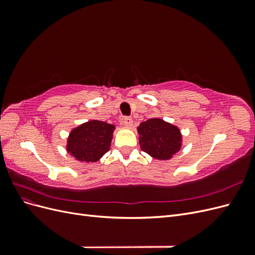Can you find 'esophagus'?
<instances>
[{"label": "esophagus", "mask_w": 255, "mask_h": 255, "mask_svg": "<svg viewBox=\"0 0 255 255\" xmlns=\"http://www.w3.org/2000/svg\"><path fill=\"white\" fill-rule=\"evenodd\" d=\"M123 123H125V126H127V127H132V125H133L132 117H125L123 118Z\"/></svg>", "instance_id": "obj_1"}]
</instances>
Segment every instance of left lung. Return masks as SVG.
<instances>
[{
  "label": "left lung",
  "mask_w": 255,
  "mask_h": 255,
  "mask_svg": "<svg viewBox=\"0 0 255 255\" xmlns=\"http://www.w3.org/2000/svg\"><path fill=\"white\" fill-rule=\"evenodd\" d=\"M141 150L154 158L169 159L180 150L181 134L176 127L161 119H149L138 127Z\"/></svg>",
  "instance_id": "8db88e82"
}]
</instances>
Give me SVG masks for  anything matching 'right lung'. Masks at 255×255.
Wrapping results in <instances>:
<instances>
[{
    "label": "right lung",
    "mask_w": 255,
    "mask_h": 255,
    "mask_svg": "<svg viewBox=\"0 0 255 255\" xmlns=\"http://www.w3.org/2000/svg\"><path fill=\"white\" fill-rule=\"evenodd\" d=\"M114 128L99 120L84 123L71 132L67 150L79 160L97 161L110 150Z\"/></svg>",
    "instance_id": "add662e5"
}]
</instances>
